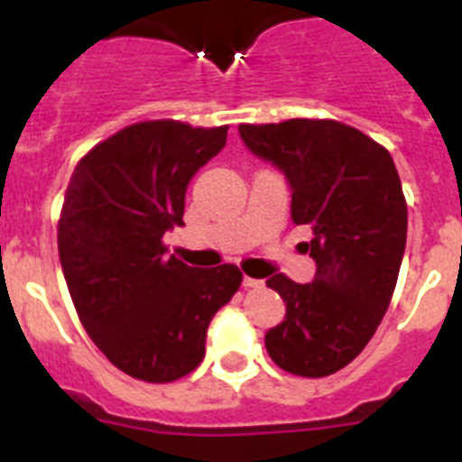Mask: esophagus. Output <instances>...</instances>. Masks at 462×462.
Returning a JSON list of instances; mask_svg holds the SVG:
<instances>
[{"mask_svg": "<svg viewBox=\"0 0 462 462\" xmlns=\"http://www.w3.org/2000/svg\"><path fill=\"white\" fill-rule=\"evenodd\" d=\"M243 287L245 289H259V287H263V280H254V277H243Z\"/></svg>", "mask_w": 462, "mask_h": 462, "instance_id": "esophagus-1", "label": "esophagus"}]
</instances>
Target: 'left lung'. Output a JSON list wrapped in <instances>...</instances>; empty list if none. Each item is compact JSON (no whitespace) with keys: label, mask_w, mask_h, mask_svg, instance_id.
<instances>
[{"label":"left lung","mask_w":462,"mask_h":462,"mask_svg":"<svg viewBox=\"0 0 462 462\" xmlns=\"http://www.w3.org/2000/svg\"><path fill=\"white\" fill-rule=\"evenodd\" d=\"M238 132L289 180L293 224L312 228L303 250L317 263L314 280H266L287 303L266 349L287 373L326 377L363 352L389 310L407 240L398 171L389 150L336 120L296 117Z\"/></svg>","instance_id":"obj_1"}]
</instances>
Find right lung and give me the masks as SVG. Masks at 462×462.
Returning <instances> with one entry per match:
<instances>
[{
    "instance_id": "1",
    "label": "right lung",
    "mask_w": 462,
    "mask_h": 462,
    "mask_svg": "<svg viewBox=\"0 0 462 462\" xmlns=\"http://www.w3.org/2000/svg\"><path fill=\"white\" fill-rule=\"evenodd\" d=\"M226 132L138 122L73 169L57 224L64 280L88 336L129 377L166 383L199 368L208 324L243 282L231 263L189 268L162 240L185 224L187 185Z\"/></svg>"
}]
</instances>
